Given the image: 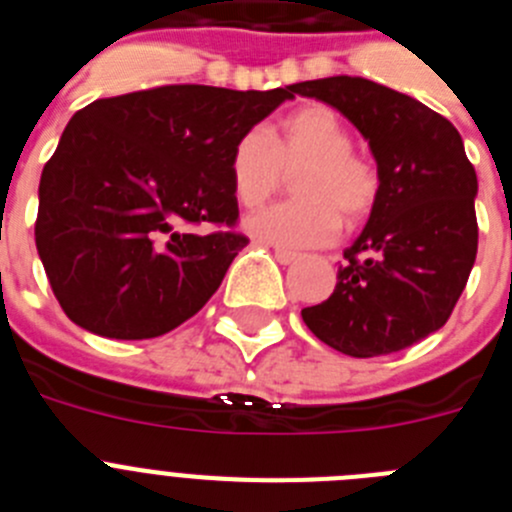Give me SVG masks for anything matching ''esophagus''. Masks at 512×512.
<instances>
[{
	"label": "esophagus",
	"mask_w": 512,
	"mask_h": 512,
	"mask_svg": "<svg viewBox=\"0 0 512 512\" xmlns=\"http://www.w3.org/2000/svg\"><path fill=\"white\" fill-rule=\"evenodd\" d=\"M274 259L279 261V264H295L297 259H300V253L295 251H287V248H274Z\"/></svg>",
	"instance_id": "esophagus-1"
}]
</instances>
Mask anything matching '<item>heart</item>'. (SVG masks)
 <instances>
[{
  "instance_id": "b5f03b06",
  "label": "heart",
  "mask_w": 512,
  "mask_h": 512,
  "mask_svg": "<svg viewBox=\"0 0 512 512\" xmlns=\"http://www.w3.org/2000/svg\"><path fill=\"white\" fill-rule=\"evenodd\" d=\"M351 146V130L325 104L289 112L277 133L248 128L238 135L230 187L243 207H261L295 174V200L246 217L248 233L282 248H315L336 238L341 220L348 228L364 223L379 200V174Z\"/></svg>"
}]
</instances>
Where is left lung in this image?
Instances as JSON below:
<instances>
[{
  "label": "left lung",
  "instance_id": "obj_1",
  "mask_svg": "<svg viewBox=\"0 0 512 512\" xmlns=\"http://www.w3.org/2000/svg\"><path fill=\"white\" fill-rule=\"evenodd\" d=\"M369 140L379 200L343 251L333 295L302 310L330 348L356 359L402 351L451 318L477 259V174L459 130L408 94L361 76L300 81Z\"/></svg>",
  "mask_w": 512,
  "mask_h": 512
}]
</instances>
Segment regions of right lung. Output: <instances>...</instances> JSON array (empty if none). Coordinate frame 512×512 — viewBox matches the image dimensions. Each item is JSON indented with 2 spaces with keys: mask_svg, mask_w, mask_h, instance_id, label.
Instances as JSON below:
<instances>
[{
  "mask_svg": "<svg viewBox=\"0 0 512 512\" xmlns=\"http://www.w3.org/2000/svg\"><path fill=\"white\" fill-rule=\"evenodd\" d=\"M284 99H295V84H166L97 99L71 117L40 176L35 220L40 261L69 320L140 341L205 307L248 246L235 230L230 151Z\"/></svg>",
  "mask_w": 512,
  "mask_h": 512,
  "instance_id": "right-lung-1",
  "label": "right lung"
}]
</instances>
